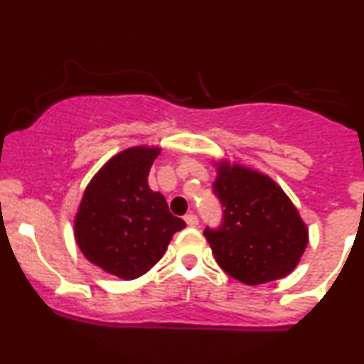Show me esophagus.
I'll use <instances>...</instances> for the list:
<instances>
[{"label": "esophagus", "mask_w": 364, "mask_h": 364, "mask_svg": "<svg viewBox=\"0 0 364 364\" xmlns=\"http://www.w3.org/2000/svg\"><path fill=\"white\" fill-rule=\"evenodd\" d=\"M185 223L190 225V228H196V225H198V217H196L195 214H186Z\"/></svg>", "instance_id": "obj_1"}]
</instances>
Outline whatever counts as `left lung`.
Returning <instances> with one entry per match:
<instances>
[{
	"label": "left lung",
	"mask_w": 364,
	"mask_h": 364,
	"mask_svg": "<svg viewBox=\"0 0 364 364\" xmlns=\"http://www.w3.org/2000/svg\"><path fill=\"white\" fill-rule=\"evenodd\" d=\"M212 193L223 210L219 228H205L217 263L236 281L258 286L286 277L308 245V229L287 195L265 174L219 166Z\"/></svg>",
	"instance_id": "1"
}]
</instances>
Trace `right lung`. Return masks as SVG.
Instances as JSON below:
<instances>
[{
	"label": "right lung",
	"mask_w": 364,
	"mask_h": 364,
	"mask_svg": "<svg viewBox=\"0 0 364 364\" xmlns=\"http://www.w3.org/2000/svg\"><path fill=\"white\" fill-rule=\"evenodd\" d=\"M159 152L133 147L112 157L87 186L75 217V240L87 260L127 281L152 269L174 232L186 228L149 188Z\"/></svg>",
	"instance_id": "add662e5"
}]
</instances>
